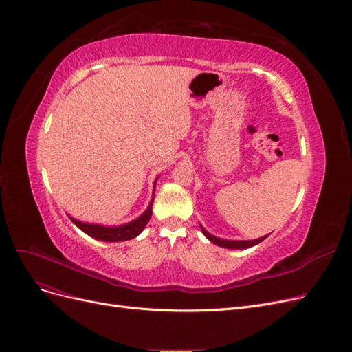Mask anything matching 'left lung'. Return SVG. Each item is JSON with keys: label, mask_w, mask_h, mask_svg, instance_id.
<instances>
[{"label": "left lung", "mask_w": 352, "mask_h": 352, "mask_svg": "<svg viewBox=\"0 0 352 352\" xmlns=\"http://www.w3.org/2000/svg\"><path fill=\"white\" fill-rule=\"evenodd\" d=\"M201 230L212 243H216V245H219V247H223V248H230V250L250 248V247H254V245H257V243H260L261 241H264L265 238H267V236H263L260 239H254V241H226V239H220V238H216V236L210 235V233L202 226H201Z\"/></svg>", "instance_id": "left-lung-1"}]
</instances>
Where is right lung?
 <instances>
[{
    "label": "right lung",
    "instance_id": "1",
    "mask_svg": "<svg viewBox=\"0 0 352 352\" xmlns=\"http://www.w3.org/2000/svg\"><path fill=\"white\" fill-rule=\"evenodd\" d=\"M153 202H154V197L148 206L146 211L144 212L142 216L138 217L136 220L126 223V225L117 226V228H109V226H100V225H91V223H82L76 219L70 220L76 225L82 232L87 233V235L100 239V241H105V242H120V241H129L136 238L140 233L144 230V228L146 226V223L150 221L151 214H153Z\"/></svg>",
    "mask_w": 352,
    "mask_h": 352
}]
</instances>
